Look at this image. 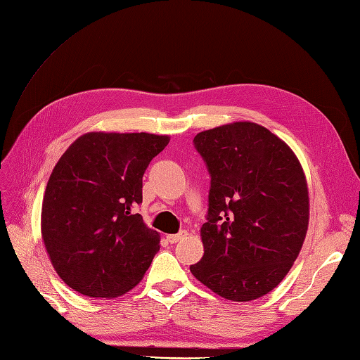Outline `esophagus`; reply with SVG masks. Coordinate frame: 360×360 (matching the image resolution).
I'll return each instance as SVG.
<instances>
[{"mask_svg":"<svg viewBox=\"0 0 360 360\" xmlns=\"http://www.w3.org/2000/svg\"><path fill=\"white\" fill-rule=\"evenodd\" d=\"M188 236V233L186 231H180L179 234H169L168 237H167V240L169 242V243H177L179 240H183L184 237Z\"/></svg>","mask_w":360,"mask_h":360,"instance_id":"esophagus-1","label":"esophagus"}]
</instances>
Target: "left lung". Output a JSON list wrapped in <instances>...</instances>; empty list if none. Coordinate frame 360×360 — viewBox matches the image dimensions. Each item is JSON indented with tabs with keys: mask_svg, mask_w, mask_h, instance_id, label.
Wrapping results in <instances>:
<instances>
[{
	"mask_svg": "<svg viewBox=\"0 0 360 360\" xmlns=\"http://www.w3.org/2000/svg\"><path fill=\"white\" fill-rule=\"evenodd\" d=\"M193 146L212 180L204 255L192 275L228 300L264 296L285 278L307 236L300 163L284 141L249 122L204 130Z\"/></svg>",
	"mask_w": 360,
	"mask_h": 360,
	"instance_id": "left-lung-1",
	"label": "left lung"
}]
</instances>
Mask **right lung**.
Segmentation results:
<instances>
[{
    "mask_svg": "<svg viewBox=\"0 0 360 360\" xmlns=\"http://www.w3.org/2000/svg\"><path fill=\"white\" fill-rule=\"evenodd\" d=\"M167 135L90 132L64 151L41 204V237L58 276L89 297L111 299L143 279L159 233L134 209Z\"/></svg>",
    "mask_w": 360,
    "mask_h": 360,
    "instance_id": "1",
    "label": "right lung"
}]
</instances>
